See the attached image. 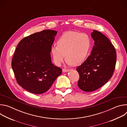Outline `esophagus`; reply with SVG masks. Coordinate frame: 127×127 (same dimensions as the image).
<instances>
[{
    "instance_id": "1",
    "label": "esophagus",
    "mask_w": 127,
    "mask_h": 127,
    "mask_svg": "<svg viewBox=\"0 0 127 127\" xmlns=\"http://www.w3.org/2000/svg\"><path fill=\"white\" fill-rule=\"evenodd\" d=\"M62 71H63V72H67L69 71V69H63Z\"/></svg>"
}]
</instances>
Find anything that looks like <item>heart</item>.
<instances>
[{
	"mask_svg": "<svg viewBox=\"0 0 127 127\" xmlns=\"http://www.w3.org/2000/svg\"><path fill=\"white\" fill-rule=\"evenodd\" d=\"M90 47L88 35L84 33L69 32L59 39L57 46L51 48L53 61L60 66L66 58L69 64L78 66L85 60Z\"/></svg>",
	"mask_w": 127,
	"mask_h": 127,
	"instance_id": "heart-1",
	"label": "heart"
}]
</instances>
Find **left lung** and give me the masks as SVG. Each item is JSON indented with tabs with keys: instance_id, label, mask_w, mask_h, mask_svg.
I'll return each instance as SVG.
<instances>
[{
	"instance_id": "8db88e82",
	"label": "left lung",
	"mask_w": 127,
	"mask_h": 127,
	"mask_svg": "<svg viewBox=\"0 0 127 127\" xmlns=\"http://www.w3.org/2000/svg\"><path fill=\"white\" fill-rule=\"evenodd\" d=\"M91 35L95 41L91 54L76 69L79 74L78 86L86 92L98 89L111 79L117 60L115 48L106 36L95 30Z\"/></svg>"
}]
</instances>
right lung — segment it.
Listing matches in <instances>:
<instances>
[{"label":"right lung","instance_id":"obj_1","mask_svg":"<svg viewBox=\"0 0 127 127\" xmlns=\"http://www.w3.org/2000/svg\"><path fill=\"white\" fill-rule=\"evenodd\" d=\"M57 32L46 30L23 39L13 56L11 66L17 83L34 94L50 89L62 69L51 61V50Z\"/></svg>","mask_w":127,"mask_h":127}]
</instances>
